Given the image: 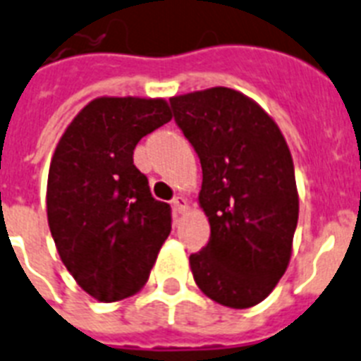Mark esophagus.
Returning <instances> with one entry per match:
<instances>
[{
	"label": "esophagus",
	"mask_w": 361,
	"mask_h": 361,
	"mask_svg": "<svg viewBox=\"0 0 361 361\" xmlns=\"http://www.w3.org/2000/svg\"><path fill=\"white\" fill-rule=\"evenodd\" d=\"M172 204H174V209L178 213H185L187 209H189V202H187V198H183V196H176V198L172 200Z\"/></svg>",
	"instance_id": "obj_1"
}]
</instances>
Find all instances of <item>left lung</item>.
Masks as SVG:
<instances>
[{
	"mask_svg": "<svg viewBox=\"0 0 361 361\" xmlns=\"http://www.w3.org/2000/svg\"><path fill=\"white\" fill-rule=\"evenodd\" d=\"M202 163L198 202L211 226L189 257L198 288L229 308L268 298L288 268L299 196L290 148L275 121L231 87L171 99Z\"/></svg>",
	"mask_w": 361,
	"mask_h": 361,
	"instance_id": "left-lung-1",
	"label": "left lung"
}]
</instances>
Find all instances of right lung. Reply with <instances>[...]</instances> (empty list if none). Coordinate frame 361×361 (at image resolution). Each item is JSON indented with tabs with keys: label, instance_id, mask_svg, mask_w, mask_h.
Wrapping results in <instances>:
<instances>
[{
	"label": "right lung",
	"instance_id": "obj_1",
	"mask_svg": "<svg viewBox=\"0 0 361 361\" xmlns=\"http://www.w3.org/2000/svg\"><path fill=\"white\" fill-rule=\"evenodd\" d=\"M171 119L165 99L99 97L54 148L47 222L63 266L97 301L143 288L171 233V205L134 165L135 145Z\"/></svg>",
	"mask_w": 361,
	"mask_h": 361
}]
</instances>
